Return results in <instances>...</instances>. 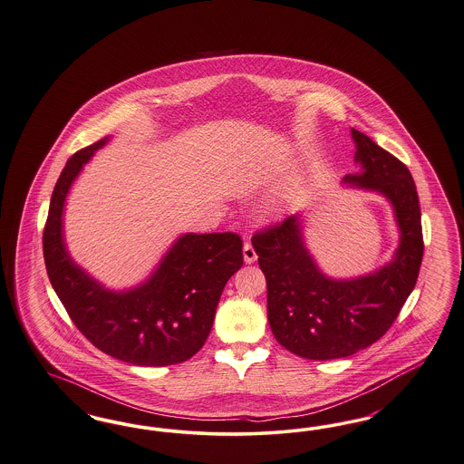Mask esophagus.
I'll use <instances>...</instances> for the list:
<instances>
[{
    "instance_id": "obj_1",
    "label": "esophagus",
    "mask_w": 464,
    "mask_h": 464,
    "mask_svg": "<svg viewBox=\"0 0 464 464\" xmlns=\"http://www.w3.org/2000/svg\"><path fill=\"white\" fill-rule=\"evenodd\" d=\"M242 255H244V262L246 263H255L258 260V255H256V251H255V247H253V244L249 241L244 242V247H242Z\"/></svg>"
}]
</instances>
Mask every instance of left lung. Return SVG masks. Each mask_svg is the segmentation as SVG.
Segmentation results:
<instances>
[{
  "instance_id": "1",
  "label": "left lung",
  "mask_w": 464,
  "mask_h": 464,
  "mask_svg": "<svg viewBox=\"0 0 464 464\" xmlns=\"http://www.w3.org/2000/svg\"><path fill=\"white\" fill-rule=\"evenodd\" d=\"M361 173L343 181L382 194L393 206L401 244L393 262L357 279L327 277L303 242L300 215L253 236L266 279V312L276 340L310 361L353 355L378 342L412 293L423 260L421 209L416 185L402 161L357 130Z\"/></svg>"
}]
</instances>
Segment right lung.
<instances>
[{
    "mask_svg": "<svg viewBox=\"0 0 464 464\" xmlns=\"http://www.w3.org/2000/svg\"><path fill=\"white\" fill-rule=\"evenodd\" d=\"M109 137L78 150L55 183L43 232L48 279L84 338L103 353L135 365H171L202 348L227 281L242 266L234 232L185 234L156 272L135 289L109 291L69 256L62 236L67 192L84 162Z\"/></svg>",
    "mask_w": 464,
    "mask_h": 464,
    "instance_id": "add662e5",
    "label": "right lung"
}]
</instances>
